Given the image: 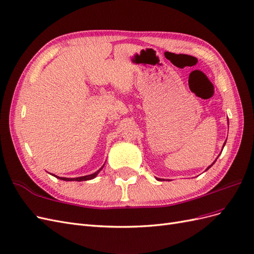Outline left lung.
<instances>
[{"instance_id": "8db88e82", "label": "left lung", "mask_w": 254, "mask_h": 254, "mask_svg": "<svg viewBox=\"0 0 254 254\" xmlns=\"http://www.w3.org/2000/svg\"><path fill=\"white\" fill-rule=\"evenodd\" d=\"M228 121H229V120H228ZM228 124H229V122H228ZM226 142H227V141H226ZM226 142H225V144H224V146H222V148H224V147H225V145H226ZM216 160H217V158H216ZM216 160H215V161H214V162H213V163H212V164H211V165H210V166H209V167H207V168H206V170H205V171H207V170H209V168H210V167H211V166H212V165H213V164H214V163H215V162H216ZM157 180H160V179H158V178H157Z\"/></svg>"}]
</instances>
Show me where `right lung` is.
Returning a JSON list of instances; mask_svg holds the SVG:
<instances>
[{
  "mask_svg": "<svg viewBox=\"0 0 254 254\" xmlns=\"http://www.w3.org/2000/svg\"><path fill=\"white\" fill-rule=\"evenodd\" d=\"M104 165H105V164H104ZM104 165H103L101 168H99V170H98L97 172H95V173H93V174L87 175V176L77 177V178H65V177H58V176H56V175H53V174H51V175H52V176H54V177H56V178H58V179H60V180H64V181H78V182H79V181H87V180L94 179L95 177L98 175V173L103 170Z\"/></svg>",
  "mask_w": 254,
  "mask_h": 254,
  "instance_id": "1",
  "label": "right lung"
}]
</instances>
